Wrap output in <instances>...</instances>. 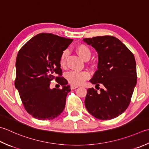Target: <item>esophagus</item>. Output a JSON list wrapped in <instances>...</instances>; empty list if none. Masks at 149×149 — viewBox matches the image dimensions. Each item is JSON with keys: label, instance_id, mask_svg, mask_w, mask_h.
Returning a JSON list of instances; mask_svg holds the SVG:
<instances>
[{"label": "esophagus", "instance_id": "1", "mask_svg": "<svg viewBox=\"0 0 149 149\" xmlns=\"http://www.w3.org/2000/svg\"><path fill=\"white\" fill-rule=\"evenodd\" d=\"M77 88H78V86H75V85H71V86H70V88H71L72 90H74V89Z\"/></svg>", "mask_w": 149, "mask_h": 149}]
</instances>
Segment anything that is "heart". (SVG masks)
<instances>
[{
	"mask_svg": "<svg viewBox=\"0 0 149 149\" xmlns=\"http://www.w3.org/2000/svg\"><path fill=\"white\" fill-rule=\"evenodd\" d=\"M76 52L78 55L84 61H88L90 58V56H91V51H90L88 46L84 45H78L76 47ZM68 55V51L67 49L64 50L63 53L61 54L59 59V64L61 66L63 67L65 66ZM89 77V73L86 71H71L68 72L66 75V78L68 82L72 84H74V85H80L84 81L88 79Z\"/></svg>",
	"mask_w": 149,
	"mask_h": 149,
	"instance_id": "obj_1",
	"label": "heart"
}]
</instances>
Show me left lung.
Segmentation results:
<instances>
[{
    "label": "left lung",
    "instance_id": "8db88e82",
    "mask_svg": "<svg viewBox=\"0 0 149 149\" xmlns=\"http://www.w3.org/2000/svg\"><path fill=\"white\" fill-rule=\"evenodd\" d=\"M98 54L97 70L90 82L104 86L100 92L87 90L84 104L90 114L101 120L118 117L129 107L137 83L134 56L128 48L113 36L83 39Z\"/></svg>",
    "mask_w": 149,
    "mask_h": 149
}]
</instances>
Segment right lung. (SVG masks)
<instances>
[{"mask_svg":"<svg viewBox=\"0 0 149 149\" xmlns=\"http://www.w3.org/2000/svg\"><path fill=\"white\" fill-rule=\"evenodd\" d=\"M73 41L52 33L32 37L20 48L16 59L15 86L25 109L39 120L53 119L65 109L70 86L63 77L59 59ZM55 79L61 89L49 88Z\"/></svg>","mask_w":149,"mask_h":149,"instance_id":"obj_1","label":"right lung"}]
</instances>
